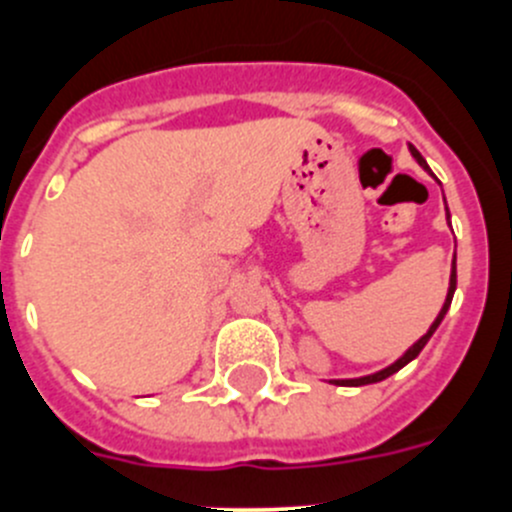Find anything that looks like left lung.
I'll return each mask as SVG.
<instances>
[{"mask_svg": "<svg viewBox=\"0 0 512 512\" xmlns=\"http://www.w3.org/2000/svg\"><path fill=\"white\" fill-rule=\"evenodd\" d=\"M409 151H411V156L416 158V163L421 165V168H426L428 170V163L426 160H423V156L421 153L416 151L414 146H411L409 143ZM428 173H431V170H428ZM433 175V173H431ZM446 200V198H443ZM448 210V208H446ZM448 218H451V215H448ZM453 292H456V255H453V270H451V285H448V294H446V302H443V307H441V312H438V317L433 319V324L431 327H428V332L423 334L421 339H418V342L414 344V347H409L406 349V354L401 356V359H396L394 364L391 366H386V369H381V371H376V374H369V376H359V379H334L332 384H337V386H364V384H376V381H384L386 376H391V374H396V371L399 369H404L406 364H409V361H414L418 354H421V349L426 347L428 344V339L433 337V332H436L438 329V324L443 322V317H446V312H448V307H451V299H453Z\"/></svg>", "mask_w": 512, "mask_h": 512, "instance_id": "1", "label": "left lung"}]
</instances>
